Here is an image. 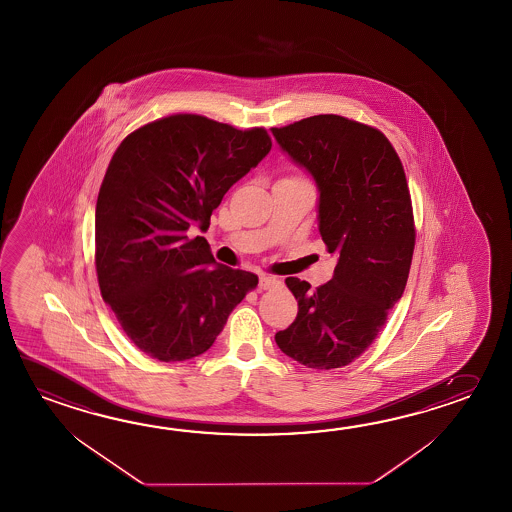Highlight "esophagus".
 <instances>
[{
  "label": "esophagus",
  "mask_w": 512,
  "mask_h": 512,
  "mask_svg": "<svg viewBox=\"0 0 512 512\" xmlns=\"http://www.w3.org/2000/svg\"><path fill=\"white\" fill-rule=\"evenodd\" d=\"M277 284H279L277 279L270 277V275H261V277H259V288H261V290H270V288L277 286Z\"/></svg>",
  "instance_id": "34e87169"
}]
</instances>
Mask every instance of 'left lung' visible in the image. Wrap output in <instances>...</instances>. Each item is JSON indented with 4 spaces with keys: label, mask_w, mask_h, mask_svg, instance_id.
Here are the masks:
<instances>
[{
    "label": "left lung",
    "mask_w": 512,
    "mask_h": 512,
    "mask_svg": "<svg viewBox=\"0 0 512 512\" xmlns=\"http://www.w3.org/2000/svg\"><path fill=\"white\" fill-rule=\"evenodd\" d=\"M272 133L315 180L319 233L337 257L332 281L315 290L286 279L299 312L275 343L308 368H341L374 343L407 286L416 230L405 169L379 129L345 116H310Z\"/></svg>",
    "instance_id": "obj_1"
}]
</instances>
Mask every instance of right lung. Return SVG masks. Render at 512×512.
Returning a JSON list of instances; mask_svg holds the SVG:
<instances>
[{"label":"right lung","instance_id":"right-lung-1","mask_svg":"<svg viewBox=\"0 0 512 512\" xmlns=\"http://www.w3.org/2000/svg\"><path fill=\"white\" fill-rule=\"evenodd\" d=\"M272 149L262 127L240 131L173 115L124 138L96 200V275L127 337L164 363L204 354L259 282L213 259L206 231L226 191Z\"/></svg>","mask_w":512,"mask_h":512}]
</instances>
